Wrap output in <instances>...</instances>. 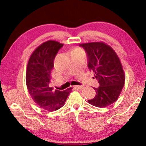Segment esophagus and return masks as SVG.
<instances>
[{"label": "esophagus", "instance_id": "34e87169", "mask_svg": "<svg viewBox=\"0 0 146 146\" xmlns=\"http://www.w3.org/2000/svg\"><path fill=\"white\" fill-rule=\"evenodd\" d=\"M74 88L75 89H82L83 88V86H74Z\"/></svg>", "mask_w": 146, "mask_h": 146}]
</instances>
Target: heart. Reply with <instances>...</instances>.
Returning a JSON list of instances; mask_svg holds the SVG:
<instances>
[{
	"label": "heart",
	"mask_w": 146,
	"mask_h": 146,
	"mask_svg": "<svg viewBox=\"0 0 146 146\" xmlns=\"http://www.w3.org/2000/svg\"><path fill=\"white\" fill-rule=\"evenodd\" d=\"M75 50H80V49H79V48H77V49H76Z\"/></svg>",
	"instance_id": "heart-1"
}]
</instances>
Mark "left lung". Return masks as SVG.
<instances>
[{
    "label": "left lung",
    "instance_id": "obj_1",
    "mask_svg": "<svg viewBox=\"0 0 146 146\" xmlns=\"http://www.w3.org/2000/svg\"><path fill=\"white\" fill-rule=\"evenodd\" d=\"M87 54L88 67L94 73L100 86L94 88L96 96L88 102L94 106H108L117 100L122 90L125 74L114 50L106 44L90 42L80 44Z\"/></svg>",
    "mask_w": 146,
    "mask_h": 146
}]
</instances>
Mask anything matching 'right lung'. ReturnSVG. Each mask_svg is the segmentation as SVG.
<instances>
[{
  "label": "right lung",
  "mask_w": 146,
  "mask_h": 146,
  "mask_svg": "<svg viewBox=\"0 0 146 146\" xmlns=\"http://www.w3.org/2000/svg\"><path fill=\"white\" fill-rule=\"evenodd\" d=\"M64 46L48 40L36 48L30 57L26 74V82L35 102L45 110H57L64 105L72 88L60 91L50 86L51 71L58 52Z\"/></svg>",
  "instance_id": "1"
}]
</instances>
